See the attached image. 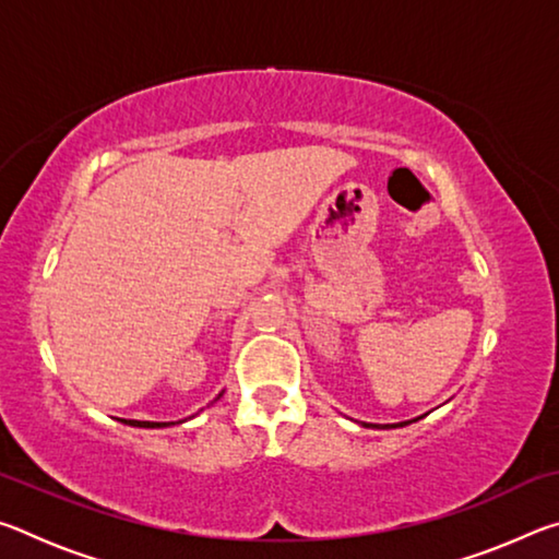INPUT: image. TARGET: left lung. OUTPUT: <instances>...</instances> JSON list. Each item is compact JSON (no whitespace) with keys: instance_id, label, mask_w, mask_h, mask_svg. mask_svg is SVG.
Segmentation results:
<instances>
[{"instance_id":"left-lung-1","label":"left lung","mask_w":559,"mask_h":559,"mask_svg":"<svg viewBox=\"0 0 559 559\" xmlns=\"http://www.w3.org/2000/svg\"><path fill=\"white\" fill-rule=\"evenodd\" d=\"M416 419H421V416H416ZM416 419H412V421H416ZM412 421H400V424H367V421H362V427H367V429H396V427H406V424H412Z\"/></svg>"}]
</instances>
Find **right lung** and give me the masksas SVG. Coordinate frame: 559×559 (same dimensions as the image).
Masks as SVG:
<instances>
[{"label": "right lung", "instance_id": "obj_1", "mask_svg": "<svg viewBox=\"0 0 559 559\" xmlns=\"http://www.w3.org/2000/svg\"><path fill=\"white\" fill-rule=\"evenodd\" d=\"M219 396H216V400H219ZM118 421L128 424V427H138V429H167V427H175V424H182V421H138V419H118Z\"/></svg>", "mask_w": 559, "mask_h": 559}]
</instances>
